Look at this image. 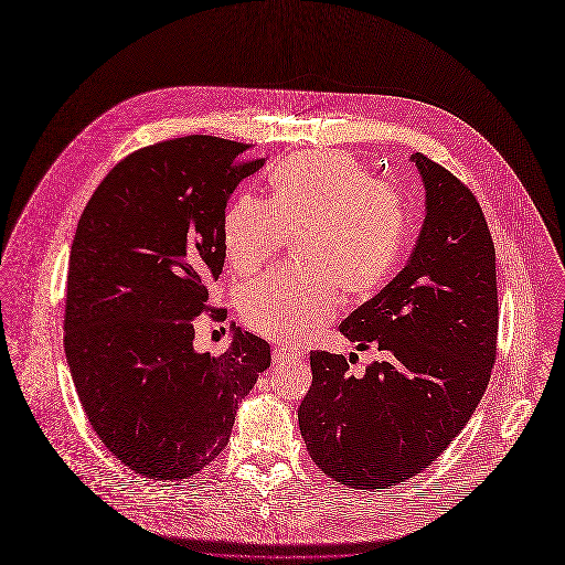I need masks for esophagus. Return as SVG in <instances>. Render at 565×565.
<instances>
[{
	"label": "esophagus",
	"instance_id": "34e87169",
	"mask_svg": "<svg viewBox=\"0 0 565 565\" xmlns=\"http://www.w3.org/2000/svg\"><path fill=\"white\" fill-rule=\"evenodd\" d=\"M300 358V349L294 347H276L274 349V362H287V360H296Z\"/></svg>",
	"mask_w": 565,
	"mask_h": 565
}]
</instances>
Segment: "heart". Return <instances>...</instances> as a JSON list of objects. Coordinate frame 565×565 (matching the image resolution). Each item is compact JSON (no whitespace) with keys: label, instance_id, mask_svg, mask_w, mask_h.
Here are the masks:
<instances>
[{"label":"heart","instance_id":"b5f03b06","mask_svg":"<svg viewBox=\"0 0 565 565\" xmlns=\"http://www.w3.org/2000/svg\"><path fill=\"white\" fill-rule=\"evenodd\" d=\"M406 227L402 196L347 152L311 150L271 172V201L236 199L223 216L232 269L260 271L285 238H296L298 267L271 271L243 287L241 316L256 333L296 342L327 324L338 289L373 291L393 269Z\"/></svg>","mask_w":565,"mask_h":565}]
</instances>
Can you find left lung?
<instances>
[{
    "mask_svg": "<svg viewBox=\"0 0 565 565\" xmlns=\"http://www.w3.org/2000/svg\"><path fill=\"white\" fill-rule=\"evenodd\" d=\"M426 218L406 267L340 331L386 358L349 375L344 355L311 351L313 382L298 408L311 459L360 490L428 468L477 408L497 355L494 245L475 194L415 152Z\"/></svg>",
    "mask_w": 565,
    "mask_h": 565,
    "instance_id": "obj_1",
    "label": "left lung"
}]
</instances>
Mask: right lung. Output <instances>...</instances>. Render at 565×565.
<instances>
[{
  "instance_id": "right-lung-1",
  "label": "right lung",
  "mask_w": 565,
  "mask_h": 565,
  "mask_svg": "<svg viewBox=\"0 0 565 565\" xmlns=\"http://www.w3.org/2000/svg\"><path fill=\"white\" fill-rule=\"evenodd\" d=\"M249 148L207 135L141 148L108 172L77 225L68 366L99 439L148 479L205 468L271 364L269 344L236 327L225 353L194 351V318H227L207 305V285L225 265L227 201L265 163Z\"/></svg>"
}]
</instances>
